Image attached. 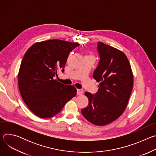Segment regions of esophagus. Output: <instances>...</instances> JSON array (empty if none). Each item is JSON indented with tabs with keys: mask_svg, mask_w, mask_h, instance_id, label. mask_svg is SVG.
<instances>
[{
	"mask_svg": "<svg viewBox=\"0 0 156 156\" xmlns=\"http://www.w3.org/2000/svg\"><path fill=\"white\" fill-rule=\"evenodd\" d=\"M83 93V90L82 89H78L77 90V94L78 95H81Z\"/></svg>",
	"mask_w": 156,
	"mask_h": 156,
	"instance_id": "obj_1",
	"label": "esophagus"
}]
</instances>
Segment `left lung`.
<instances>
[{
    "label": "left lung",
    "mask_w": 156,
    "mask_h": 156,
    "mask_svg": "<svg viewBox=\"0 0 156 156\" xmlns=\"http://www.w3.org/2000/svg\"><path fill=\"white\" fill-rule=\"evenodd\" d=\"M100 60L93 78L99 89L95 94L86 92L89 104L81 114L90 122L104 126L117 119L125 111L130 97L133 76L126 55L103 42H98Z\"/></svg>",
    "instance_id": "1"
}]
</instances>
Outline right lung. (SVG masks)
<instances>
[{
  "mask_svg": "<svg viewBox=\"0 0 156 156\" xmlns=\"http://www.w3.org/2000/svg\"><path fill=\"white\" fill-rule=\"evenodd\" d=\"M79 46L52 39L34 44L25 54L18 75V87L25 103L37 117L55 115L76 96L73 86L63 84L54 76L58 70L64 72L70 52Z\"/></svg>",
  "mask_w": 156,
  "mask_h": 156,
  "instance_id": "right-lung-1",
  "label": "right lung"
}]
</instances>
